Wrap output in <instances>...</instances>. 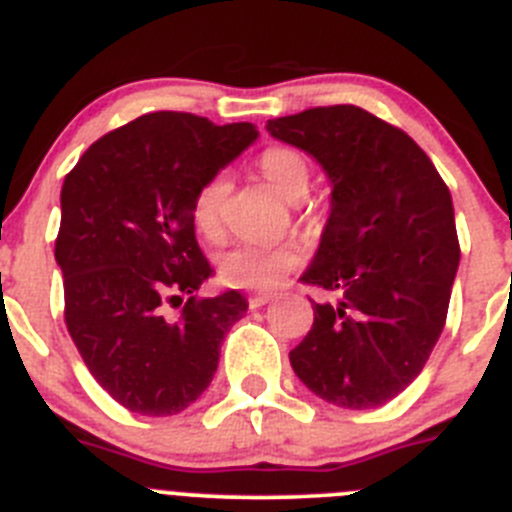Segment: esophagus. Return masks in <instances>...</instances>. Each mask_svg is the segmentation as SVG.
I'll return each mask as SVG.
<instances>
[{"label":"esophagus","instance_id":"1","mask_svg":"<svg viewBox=\"0 0 512 512\" xmlns=\"http://www.w3.org/2000/svg\"><path fill=\"white\" fill-rule=\"evenodd\" d=\"M269 302H271L269 294H251V297H248V304H251V307H264V304Z\"/></svg>","mask_w":512,"mask_h":512}]
</instances>
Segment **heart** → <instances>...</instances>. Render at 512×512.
Listing matches in <instances>:
<instances>
[{"label":"heart","mask_w":512,"mask_h":512,"mask_svg":"<svg viewBox=\"0 0 512 512\" xmlns=\"http://www.w3.org/2000/svg\"><path fill=\"white\" fill-rule=\"evenodd\" d=\"M264 180L289 203H299L309 192L312 172L299 149L287 144L266 147L256 159ZM228 195V180L213 175L195 190L190 203L192 223L205 238H218L223 231V205ZM299 266V251L294 246H256L238 243L218 259V276L223 284L236 289L269 292L284 276Z\"/></svg>","instance_id":"obj_1"}]
</instances>
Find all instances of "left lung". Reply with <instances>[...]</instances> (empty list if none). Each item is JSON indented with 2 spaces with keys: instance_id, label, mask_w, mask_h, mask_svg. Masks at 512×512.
Wrapping results in <instances>:
<instances>
[{
  "instance_id": "8db88e82",
  "label": "left lung",
  "mask_w": 512,
  "mask_h": 512,
  "mask_svg": "<svg viewBox=\"0 0 512 512\" xmlns=\"http://www.w3.org/2000/svg\"><path fill=\"white\" fill-rule=\"evenodd\" d=\"M312 154L332 213L302 281L335 292L289 353L299 381L342 409H375L424 370L447 322L459 241L447 182L398 126L360 106H317L266 124Z\"/></svg>"
}]
</instances>
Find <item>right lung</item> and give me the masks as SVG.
I'll return each mask as SVG.
<instances>
[{"label": "right lung", "instance_id": "right-lung-1", "mask_svg": "<svg viewBox=\"0 0 512 512\" xmlns=\"http://www.w3.org/2000/svg\"><path fill=\"white\" fill-rule=\"evenodd\" d=\"M253 139L246 121L154 111L103 134L65 175L55 238L65 327L98 386L134 414L172 416L198 401L225 332L246 314L233 289L195 297L213 269L190 203ZM167 303L183 305L177 318Z\"/></svg>", "mask_w": 512, "mask_h": 512}]
</instances>
